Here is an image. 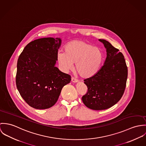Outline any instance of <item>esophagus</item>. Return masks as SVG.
Returning <instances> with one entry per match:
<instances>
[{
	"label": "esophagus",
	"instance_id": "1",
	"mask_svg": "<svg viewBox=\"0 0 146 146\" xmlns=\"http://www.w3.org/2000/svg\"><path fill=\"white\" fill-rule=\"evenodd\" d=\"M72 82H74V83H75V82H78V80L77 79L74 78V77H72Z\"/></svg>",
	"mask_w": 146,
	"mask_h": 146
}]
</instances>
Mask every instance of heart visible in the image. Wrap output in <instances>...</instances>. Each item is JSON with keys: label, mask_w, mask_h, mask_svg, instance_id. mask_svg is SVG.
<instances>
[{"label": "heart", "mask_w": 146, "mask_h": 146, "mask_svg": "<svg viewBox=\"0 0 146 146\" xmlns=\"http://www.w3.org/2000/svg\"><path fill=\"white\" fill-rule=\"evenodd\" d=\"M65 52L58 53V60L63 69L68 71L76 64V70L83 78H88L98 71L103 60L100 48L81 40L70 41L65 45Z\"/></svg>", "instance_id": "1"}]
</instances>
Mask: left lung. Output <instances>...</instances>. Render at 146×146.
<instances>
[{"instance_id": "8db88e82", "label": "left lung", "mask_w": 146, "mask_h": 146, "mask_svg": "<svg viewBox=\"0 0 146 146\" xmlns=\"http://www.w3.org/2000/svg\"><path fill=\"white\" fill-rule=\"evenodd\" d=\"M106 49L104 65L93 76L84 80L88 90L82 97L84 104L95 110H105L123 96L128 77V67L123 54L108 41L100 39Z\"/></svg>"}]
</instances>
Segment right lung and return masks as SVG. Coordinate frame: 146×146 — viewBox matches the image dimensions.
<instances>
[{"instance_id":"add662e5","label":"right lung","mask_w":146,"mask_h":146,"mask_svg":"<svg viewBox=\"0 0 146 146\" xmlns=\"http://www.w3.org/2000/svg\"><path fill=\"white\" fill-rule=\"evenodd\" d=\"M59 38H42L28 44L17 65L16 86L21 97L31 107L46 109L57 102L63 87L71 76L55 66Z\"/></svg>"}]
</instances>
